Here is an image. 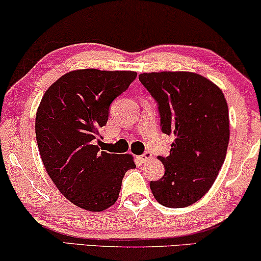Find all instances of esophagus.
<instances>
[{
  "mask_svg": "<svg viewBox=\"0 0 261 261\" xmlns=\"http://www.w3.org/2000/svg\"><path fill=\"white\" fill-rule=\"evenodd\" d=\"M151 158H152V153L148 152V151H146L144 154L140 156V159L142 160V162H147V160H149Z\"/></svg>",
  "mask_w": 261,
  "mask_h": 261,
  "instance_id": "34e87169",
  "label": "esophagus"
}]
</instances>
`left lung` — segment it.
Here are the masks:
<instances>
[{
    "mask_svg": "<svg viewBox=\"0 0 261 261\" xmlns=\"http://www.w3.org/2000/svg\"><path fill=\"white\" fill-rule=\"evenodd\" d=\"M139 81L158 105L160 128L172 134L170 154L159 155L165 173L149 188L160 204L184 208L215 181L229 142L228 106L221 89L201 74L141 73Z\"/></svg>",
    "mask_w": 261,
    "mask_h": 261,
    "instance_id": "8db88e82",
    "label": "left lung"
}]
</instances>
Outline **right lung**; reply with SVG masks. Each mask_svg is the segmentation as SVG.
I'll list each match as a JSON object with an SVG mask.
<instances>
[{"mask_svg": "<svg viewBox=\"0 0 261 261\" xmlns=\"http://www.w3.org/2000/svg\"><path fill=\"white\" fill-rule=\"evenodd\" d=\"M135 78L134 71L76 70L42 96L35 117L41 160L58 190L82 209L102 212L113 205L124 173L135 167L130 154L107 153L95 145L112 102Z\"/></svg>", "mask_w": 261, "mask_h": 261, "instance_id": "add662e5", "label": "right lung"}]
</instances>
